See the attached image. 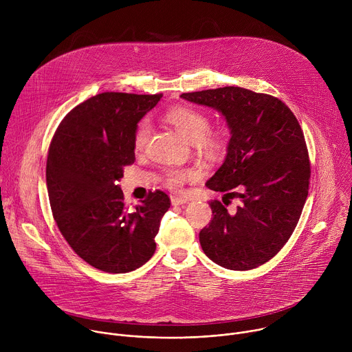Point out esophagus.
Returning a JSON list of instances; mask_svg holds the SVG:
<instances>
[{
	"instance_id": "34e87169",
	"label": "esophagus",
	"mask_w": 352,
	"mask_h": 352,
	"mask_svg": "<svg viewBox=\"0 0 352 352\" xmlns=\"http://www.w3.org/2000/svg\"><path fill=\"white\" fill-rule=\"evenodd\" d=\"M171 204H173V206H181V205L188 204V200L185 197H182V196L171 195Z\"/></svg>"
}]
</instances>
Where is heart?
<instances>
[{"mask_svg": "<svg viewBox=\"0 0 352 352\" xmlns=\"http://www.w3.org/2000/svg\"><path fill=\"white\" fill-rule=\"evenodd\" d=\"M166 120L175 126V129L189 142L200 143L208 150H217L221 143L223 138L220 133L210 132V118L209 116L200 109L190 107V106H177L166 113ZM150 135V122L148 120H142L133 133V147L136 152L146 146ZM192 170H182V168H168L166 171V184L171 189H178L182 182L193 177Z\"/></svg>", "mask_w": 352, "mask_h": 352, "instance_id": "b5f03b06", "label": "heart"}]
</instances>
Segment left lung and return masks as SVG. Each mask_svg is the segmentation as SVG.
Here are the masks:
<instances>
[{
  "instance_id": "left-lung-1",
  "label": "left lung",
  "mask_w": 352,
  "mask_h": 352,
  "mask_svg": "<svg viewBox=\"0 0 352 352\" xmlns=\"http://www.w3.org/2000/svg\"><path fill=\"white\" fill-rule=\"evenodd\" d=\"M188 102L220 111L231 131L223 166L206 182L226 197L210 202L213 219L199 232L204 252L230 270L255 269L287 243L309 190L311 163L292 111L270 94L226 86L182 93Z\"/></svg>"
}]
</instances>
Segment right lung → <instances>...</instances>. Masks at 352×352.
Wrapping results in <instances>:
<instances>
[{"instance_id": "add662e5", "label": "right lung", "mask_w": 352, "mask_h": 352, "mask_svg": "<svg viewBox=\"0 0 352 352\" xmlns=\"http://www.w3.org/2000/svg\"><path fill=\"white\" fill-rule=\"evenodd\" d=\"M162 97L96 94L64 117L48 147L45 179L54 220L74 252L106 273L132 272L153 256L171 205L157 189L129 209L117 184L135 162L138 122Z\"/></svg>"}]
</instances>
